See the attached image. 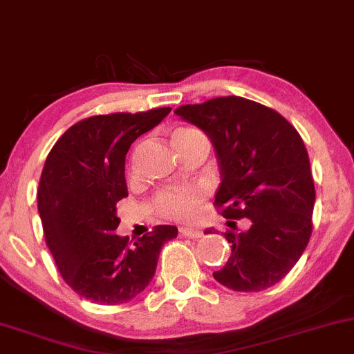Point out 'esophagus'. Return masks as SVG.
Returning <instances> with one entry per match:
<instances>
[{
    "instance_id": "esophagus-1",
    "label": "esophagus",
    "mask_w": 354,
    "mask_h": 354,
    "mask_svg": "<svg viewBox=\"0 0 354 354\" xmlns=\"http://www.w3.org/2000/svg\"><path fill=\"white\" fill-rule=\"evenodd\" d=\"M180 234L185 237H191V239H199V237H203V231H199V229H191V227H181Z\"/></svg>"
}]
</instances>
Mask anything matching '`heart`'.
<instances>
[{"instance_id": "b5f03b06", "label": "heart", "mask_w": 354, "mask_h": 354, "mask_svg": "<svg viewBox=\"0 0 354 354\" xmlns=\"http://www.w3.org/2000/svg\"><path fill=\"white\" fill-rule=\"evenodd\" d=\"M204 136L201 131L185 127L178 129L173 135V143H185ZM204 189L201 186L186 185L176 188H166L160 191L153 199V209L160 216L174 221H191L196 216L198 206L204 201Z\"/></svg>"}]
</instances>
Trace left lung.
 Here are the masks:
<instances>
[{"mask_svg":"<svg viewBox=\"0 0 354 354\" xmlns=\"http://www.w3.org/2000/svg\"><path fill=\"white\" fill-rule=\"evenodd\" d=\"M214 143L223 181L214 206L232 229L231 257L214 279L237 292H261L293 269L312 236L315 185L295 127L274 109L244 97H218L174 110ZM207 229L206 234H211Z\"/></svg>","mask_w":354,"mask_h":354,"instance_id":"1","label":"left lung"}]
</instances>
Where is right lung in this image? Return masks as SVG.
Segmentation results:
<instances>
[{
    "mask_svg": "<svg viewBox=\"0 0 354 354\" xmlns=\"http://www.w3.org/2000/svg\"><path fill=\"white\" fill-rule=\"evenodd\" d=\"M169 112L161 107L84 118L46 158L37 189L46 244L66 283L93 304L120 305L142 293L161 247L178 236L174 225H155L133 244L115 234L117 203L129 196V148Z\"/></svg>",
    "mask_w": 354,
    "mask_h": 354,
    "instance_id": "right-lung-1",
    "label": "right lung"
}]
</instances>
